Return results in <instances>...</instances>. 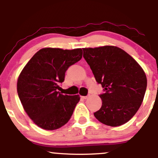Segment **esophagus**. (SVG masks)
Here are the masks:
<instances>
[{"mask_svg":"<svg viewBox=\"0 0 158 158\" xmlns=\"http://www.w3.org/2000/svg\"><path fill=\"white\" fill-rule=\"evenodd\" d=\"M88 96H81V98H82V99H87V98H88Z\"/></svg>","mask_w":158,"mask_h":158,"instance_id":"1","label":"esophagus"}]
</instances>
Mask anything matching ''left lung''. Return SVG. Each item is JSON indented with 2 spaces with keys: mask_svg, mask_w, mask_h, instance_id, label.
Returning a JSON list of instances; mask_svg holds the SVG:
<instances>
[{
  "mask_svg": "<svg viewBox=\"0 0 158 158\" xmlns=\"http://www.w3.org/2000/svg\"><path fill=\"white\" fill-rule=\"evenodd\" d=\"M82 50L83 57L104 90L99 95L102 107L94 116L107 126L125 124L142 104L147 87L144 71L131 56L117 47Z\"/></svg>",
  "mask_w": 158,
  "mask_h": 158,
  "instance_id": "8db88e82",
  "label": "left lung"
}]
</instances>
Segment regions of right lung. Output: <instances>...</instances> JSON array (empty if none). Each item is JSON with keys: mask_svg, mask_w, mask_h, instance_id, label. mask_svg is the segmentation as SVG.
Returning <instances> with one entry per match:
<instances>
[{"mask_svg": "<svg viewBox=\"0 0 158 158\" xmlns=\"http://www.w3.org/2000/svg\"><path fill=\"white\" fill-rule=\"evenodd\" d=\"M82 57V50L43 48L31 58L20 74L18 94L26 113L35 124L55 130L68 122L80 97L57 91L65 72Z\"/></svg>", "mask_w": 158, "mask_h": 158, "instance_id": "1", "label": "right lung"}]
</instances>
